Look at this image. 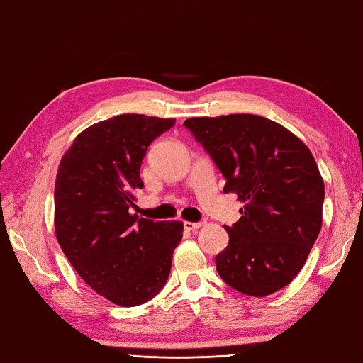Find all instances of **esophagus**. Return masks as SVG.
Returning <instances> with one entry per match:
<instances>
[{
  "label": "esophagus",
  "instance_id": "1",
  "mask_svg": "<svg viewBox=\"0 0 363 363\" xmlns=\"http://www.w3.org/2000/svg\"><path fill=\"white\" fill-rule=\"evenodd\" d=\"M202 225V223H189V221H184L183 223V228L186 229V230H191V232H194V230H197Z\"/></svg>",
  "mask_w": 363,
  "mask_h": 363
}]
</instances>
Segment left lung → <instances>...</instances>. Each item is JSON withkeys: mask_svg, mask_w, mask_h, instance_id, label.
<instances>
[{"mask_svg": "<svg viewBox=\"0 0 363 363\" xmlns=\"http://www.w3.org/2000/svg\"><path fill=\"white\" fill-rule=\"evenodd\" d=\"M225 179L224 193L245 203L224 225L229 245L215 257L225 284L252 297L288 286L323 225L324 182L308 147L269 118L251 113L183 123Z\"/></svg>", "mask_w": 363, "mask_h": 363, "instance_id": "8db88e82", "label": "left lung"}]
</instances>
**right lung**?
<instances>
[{"label": "right lung", "mask_w": 363, "mask_h": 363, "mask_svg": "<svg viewBox=\"0 0 363 363\" xmlns=\"http://www.w3.org/2000/svg\"><path fill=\"white\" fill-rule=\"evenodd\" d=\"M174 118L123 113L82 131L55 182V234L80 278L120 306L148 302L166 284L183 223L133 215L140 164Z\"/></svg>", "instance_id": "1"}]
</instances>
